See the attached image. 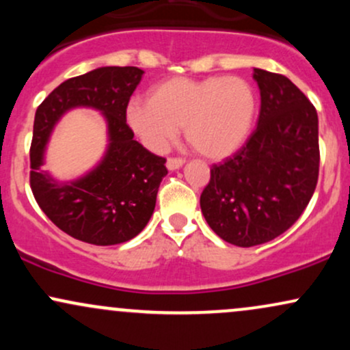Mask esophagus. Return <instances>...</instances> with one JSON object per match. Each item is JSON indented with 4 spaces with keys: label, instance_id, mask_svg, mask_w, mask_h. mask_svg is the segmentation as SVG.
<instances>
[{
    "label": "esophagus",
    "instance_id": "obj_1",
    "mask_svg": "<svg viewBox=\"0 0 350 350\" xmlns=\"http://www.w3.org/2000/svg\"><path fill=\"white\" fill-rule=\"evenodd\" d=\"M183 164H184L183 158H167V161H166V166H167V170H170V171L179 170Z\"/></svg>",
    "mask_w": 350,
    "mask_h": 350
}]
</instances>
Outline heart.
I'll return each instance as SVG.
<instances>
[{"label":"heart","mask_w":350,"mask_h":350,"mask_svg":"<svg viewBox=\"0 0 350 350\" xmlns=\"http://www.w3.org/2000/svg\"><path fill=\"white\" fill-rule=\"evenodd\" d=\"M256 107L255 87L247 79L174 77L152 87L150 100H133L126 120L152 151L167 150L184 126L196 151L207 158H224L250 135Z\"/></svg>","instance_id":"1"}]
</instances>
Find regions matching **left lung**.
<instances>
[{
  "label": "left lung",
  "instance_id": "obj_1",
  "mask_svg": "<svg viewBox=\"0 0 350 350\" xmlns=\"http://www.w3.org/2000/svg\"><path fill=\"white\" fill-rule=\"evenodd\" d=\"M258 126L239 151L212 164L200 208L212 230L237 247L286 232L311 200L319 176L317 113L290 79L255 69Z\"/></svg>",
  "mask_w": 350,
  "mask_h": 350
}]
</instances>
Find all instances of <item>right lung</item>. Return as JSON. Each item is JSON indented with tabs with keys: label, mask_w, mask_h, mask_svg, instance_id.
Masks as SVG:
<instances>
[{
	"label": "right lung",
	"mask_w": 350,
	"mask_h": 350,
	"mask_svg": "<svg viewBox=\"0 0 350 350\" xmlns=\"http://www.w3.org/2000/svg\"><path fill=\"white\" fill-rule=\"evenodd\" d=\"M142 75L138 67H100L60 83L36 110L29 151L34 199L60 230L85 243L116 245L138 235L152 215L159 184L167 174L166 159L133 139L126 123L128 102ZM74 106L97 107L106 115L111 144L94 172L60 185L38 167L51 128Z\"/></svg>",
	"instance_id": "obj_1"
}]
</instances>
